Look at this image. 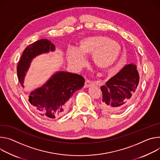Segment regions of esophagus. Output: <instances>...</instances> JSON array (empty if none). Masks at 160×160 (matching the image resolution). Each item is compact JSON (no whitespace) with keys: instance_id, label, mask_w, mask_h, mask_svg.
<instances>
[{"instance_id":"34e87169","label":"esophagus","mask_w":160,"mask_h":160,"mask_svg":"<svg viewBox=\"0 0 160 160\" xmlns=\"http://www.w3.org/2000/svg\"><path fill=\"white\" fill-rule=\"evenodd\" d=\"M94 83L92 82V81H90L89 80L86 79L85 81V83H84V88H89L90 86H92Z\"/></svg>"}]
</instances>
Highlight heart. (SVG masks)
I'll use <instances>...</instances> for the list:
<instances>
[{
    "instance_id": "b5f03b06",
    "label": "heart",
    "mask_w": 160,
    "mask_h": 160,
    "mask_svg": "<svg viewBox=\"0 0 160 160\" xmlns=\"http://www.w3.org/2000/svg\"><path fill=\"white\" fill-rule=\"evenodd\" d=\"M120 50V45L116 41L97 35L82 39L79 42L78 51L74 48H68L67 58L71 66L79 68L84 63L82 55L93 54V65L100 69H107L114 63Z\"/></svg>"
}]
</instances>
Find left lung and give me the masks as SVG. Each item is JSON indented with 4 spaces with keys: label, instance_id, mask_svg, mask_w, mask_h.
<instances>
[{
    "label": "left lung",
    "instance_id": "1",
    "mask_svg": "<svg viewBox=\"0 0 160 160\" xmlns=\"http://www.w3.org/2000/svg\"><path fill=\"white\" fill-rule=\"evenodd\" d=\"M139 82V75L134 63L126 65L119 72L102 86L100 109L106 112H119L133 99Z\"/></svg>",
    "mask_w": 160,
    "mask_h": 160
}]
</instances>
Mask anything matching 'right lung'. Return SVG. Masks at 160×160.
<instances>
[{
	"label": "right lung",
	"instance_id": "1",
	"mask_svg": "<svg viewBox=\"0 0 160 160\" xmlns=\"http://www.w3.org/2000/svg\"><path fill=\"white\" fill-rule=\"evenodd\" d=\"M55 46L48 39H41L28 45L24 50L17 66V74L21 85L32 60L44 53L54 51ZM84 79L79 74L59 71L52 74L41 87L30 92L28 101L33 108L44 118L54 119L67 110L69 99L81 89Z\"/></svg>",
	"mask_w": 160,
	"mask_h": 160
}]
</instances>
